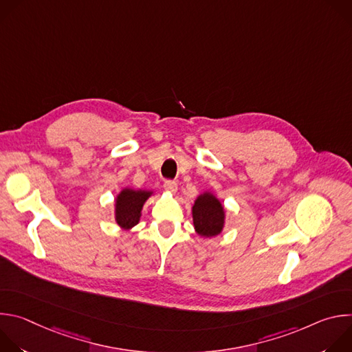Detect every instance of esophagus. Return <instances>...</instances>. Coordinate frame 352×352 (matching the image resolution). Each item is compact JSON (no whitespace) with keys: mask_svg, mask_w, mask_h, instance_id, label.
Here are the masks:
<instances>
[{"mask_svg":"<svg viewBox=\"0 0 352 352\" xmlns=\"http://www.w3.org/2000/svg\"><path fill=\"white\" fill-rule=\"evenodd\" d=\"M177 182L175 181H166L164 182V189L167 190V192H170V193H175L177 192Z\"/></svg>","mask_w":352,"mask_h":352,"instance_id":"34e87169","label":"esophagus"}]
</instances>
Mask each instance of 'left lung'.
<instances>
[{"label": "left lung", "mask_w": 352, "mask_h": 352, "mask_svg": "<svg viewBox=\"0 0 352 352\" xmlns=\"http://www.w3.org/2000/svg\"><path fill=\"white\" fill-rule=\"evenodd\" d=\"M192 220L197 235L204 238L217 236L226 226L224 205L212 190H204L192 205Z\"/></svg>", "instance_id": "obj_1"}]
</instances>
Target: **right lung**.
Returning <instances> with one entry per match:
<instances>
[{"label": "right lung", "mask_w": 352, "mask_h": 352, "mask_svg": "<svg viewBox=\"0 0 352 352\" xmlns=\"http://www.w3.org/2000/svg\"><path fill=\"white\" fill-rule=\"evenodd\" d=\"M153 195V190L124 186L114 199V219L117 226L124 231L132 230L140 221L146 200Z\"/></svg>", "instance_id": "add662e5"}]
</instances>
